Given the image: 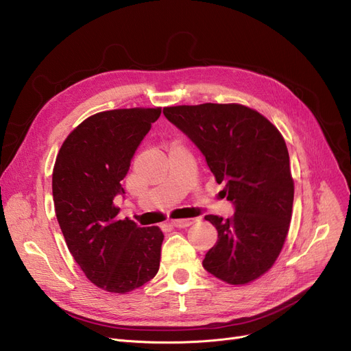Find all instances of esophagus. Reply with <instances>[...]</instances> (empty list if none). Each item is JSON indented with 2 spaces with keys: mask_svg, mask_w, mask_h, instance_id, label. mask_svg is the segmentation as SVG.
Returning <instances> with one entry per match:
<instances>
[{
  "mask_svg": "<svg viewBox=\"0 0 351 351\" xmlns=\"http://www.w3.org/2000/svg\"><path fill=\"white\" fill-rule=\"evenodd\" d=\"M196 221L197 219H176V221H171V225L176 226V228H187Z\"/></svg>",
  "mask_w": 351,
  "mask_h": 351,
  "instance_id": "esophagus-1",
  "label": "esophagus"
}]
</instances>
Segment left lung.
I'll list each match as a JSON object with an SVG mask.
<instances>
[{
    "label": "left lung",
    "instance_id": "1",
    "mask_svg": "<svg viewBox=\"0 0 351 351\" xmlns=\"http://www.w3.org/2000/svg\"><path fill=\"white\" fill-rule=\"evenodd\" d=\"M164 116L200 149L235 213L206 215L217 231L203 267L229 285L258 279L279 257L292 219L293 178L286 142L243 104L173 106Z\"/></svg>",
    "mask_w": 351,
    "mask_h": 351
}]
</instances>
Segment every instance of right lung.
Returning <instances> with one entry per match:
<instances>
[{
    "mask_svg": "<svg viewBox=\"0 0 351 351\" xmlns=\"http://www.w3.org/2000/svg\"><path fill=\"white\" fill-rule=\"evenodd\" d=\"M160 114L161 107L93 114L71 132L55 161L53 204L68 250L87 279L112 293L135 291L160 269L161 229L117 219L113 203Z\"/></svg>",
    "mask_w": 351,
    "mask_h": 351,
    "instance_id": "obj_1",
    "label": "right lung"
}]
</instances>
